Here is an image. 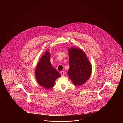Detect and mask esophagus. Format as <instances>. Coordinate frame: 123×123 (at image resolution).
Segmentation results:
<instances>
[{
  "label": "esophagus",
  "instance_id": "obj_1",
  "mask_svg": "<svg viewBox=\"0 0 123 123\" xmlns=\"http://www.w3.org/2000/svg\"><path fill=\"white\" fill-rule=\"evenodd\" d=\"M61 74L62 76H64V75H65V72H64V71H61Z\"/></svg>",
  "mask_w": 123,
  "mask_h": 123
}]
</instances>
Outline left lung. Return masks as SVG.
<instances>
[{"label": "left lung", "instance_id": "left-lung-1", "mask_svg": "<svg viewBox=\"0 0 123 123\" xmlns=\"http://www.w3.org/2000/svg\"><path fill=\"white\" fill-rule=\"evenodd\" d=\"M69 68L68 75L73 83L80 86L89 79L92 73V65L82 50L71 47L68 50Z\"/></svg>", "mask_w": 123, "mask_h": 123}]
</instances>
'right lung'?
<instances>
[{
    "mask_svg": "<svg viewBox=\"0 0 123 123\" xmlns=\"http://www.w3.org/2000/svg\"><path fill=\"white\" fill-rule=\"evenodd\" d=\"M35 76L38 84L47 89L52 88L55 80L60 76L51 64L49 52L46 51L40 59L35 70Z\"/></svg>",
    "mask_w": 123,
    "mask_h": 123,
    "instance_id": "right-lung-1",
    "label": "right lung"
}]
</instances>
